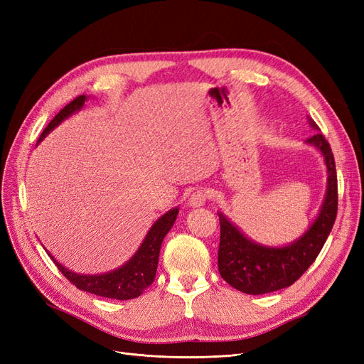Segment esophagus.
I'll return each instance as SVG.
<instances>
[{
  "instance_id": "1",
  "label": "esophagus",
  "mask_w": 364,
  "mask_h": 364,
  "mask_svg": "<svg viewBox=\"0 0 364 364\" xmlns=\"http://www.w3.org/2000/svg\"><path fill=\"white\" fill-rule=\"evenodd\" d=\"M209 199V193L205 188L196 190L188 199V205L193 208H200L205 205V202Z\"/></svg>"
}]
</instances>
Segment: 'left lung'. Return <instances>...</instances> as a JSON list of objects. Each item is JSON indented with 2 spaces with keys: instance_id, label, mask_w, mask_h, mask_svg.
I'll return each mask as SVG.
<instances>
[{
  "instance_id": "1",
  "label": "left lung",
  "mask_w": 364,
  "mask_h": 364,
  "mask_svg": "<svg viewBox=\"0 0 364 364\" xmlns=\"http://www.w3.org/2000/svg\"><path fill=\"white\" fill-rule=\"evenodd\" d=\"M308 123L317 132L306 142L322 151L328 168V190L321 214L305 235L287 247H264L247 240L223 215L220 220L218 272L234 289L247 294L272 293L290 287L311 266L322 250L337 217V171L331 146L313 118Z\"/></svg>"
}]
</instances>
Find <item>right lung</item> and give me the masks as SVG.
<instances>
[{
  "mask_svg": "<svg viewBox=\"0 0 364 364\" xmlns=\"http://www.w3.org/2000/svg\"><path fill=\"white\" fill-rule=\"evenodd\" d=\"M85 100H86L85 95H79L75 97L71 103L65 106L62 111L50 121L48 126L43 129L38 142L46 136L51 129L56 127L62 119H65L75 111L82 109ZM178 213L179 209L174 208L167 214H164L158 222L151 226V229L149 230V234L146 235L144 241H142V245L134 255V258H132L129 262H126L123 267L117 269L115 272L105 273V274H92V277H90V274H77L70 272L68 269H65L62 264H59L53 257L51 259L58 266L59 272H62L63 277L67 278L73 285H75L79 290L92 293L97 296L111 297V299H118V301L134 299V297H138L139 294H142V291H144L153 282V279H155L162 240L168 234V230L174 225Z\"/></svg>",
  "mask_w": 364,
  "mask_h": 364,
  "instance_id": "1",
  "label": "right lung"
}]
</instances>
